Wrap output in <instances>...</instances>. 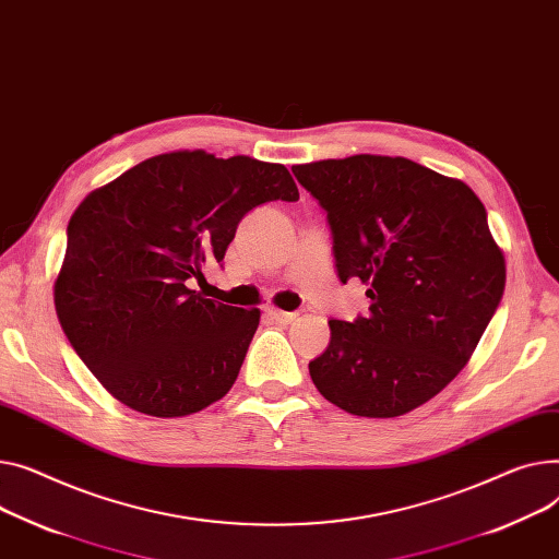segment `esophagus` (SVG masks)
<instances>
[{
    "instance_id": "esophagus-1",
    "label": "esophagus",
    "mask_w": 559,
    "mask_h": 559,
    "mask_svg": "<svg viewBox=\"0 0 559 559\" xmlns=\"http://www.w3.org/2000/svg\"><path fill=\"white\" fill-rule=\"evenodd\" d=\"M265 312H267V317H272L276 323H283V325L296 321V317H299L296 312H283V310H276V308H267Z\"/></svg>"
}]
</instances>
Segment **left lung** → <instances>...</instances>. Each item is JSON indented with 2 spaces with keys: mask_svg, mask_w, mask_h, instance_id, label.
I'll list each match as a JSON object with an SVG mask.
<instances>
[{
  "mask_svg": "<svg viewBox=\"0 0 559 559\" xmlns=\"http://www.w3.org/2000/svg\"><path fill=\"white\" fill-rule=\"evenodd\" d=\"M328 213L342 283L370 308L330 319L310 361L319 393L364 418H397L448 386L497 312L506 260L467 183L412 159L353 155L292 166Z\"/></svg>",
  "mask_w": 559,
  "mask_h": 559,
  "instance_id": "8db88e82",
  "label": "left lung"
}]
</instances>
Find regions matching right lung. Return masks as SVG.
<instances>
[{"label": "right lung", "instance_id": "1", "mask_svg": "<svg viewBox=\"0 0 559 559\" xmlns=\"http://www.w3.org/2000/svg\"><path fill=\"white\" fill-rule=\"evenodd\" d=\"M274 200H299L285 166L179 151L136 164L73 211L56 312L119 402L181 418L229 393L260 310L204 299L191 283L222 263L238 222Z\"/></svg>", "mask_w": 559, "mask_h": 559}]
</instances>
